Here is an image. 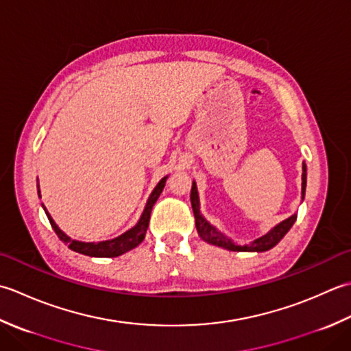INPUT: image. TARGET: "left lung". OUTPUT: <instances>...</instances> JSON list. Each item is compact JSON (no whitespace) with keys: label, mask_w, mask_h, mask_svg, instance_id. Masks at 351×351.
<instances>
[{"label":"left lung","mask_w":351,"mask_h":351,"mask_svg":"<svg viewBox=\"0 0 351 351\" xmlns=\"http://www.w3.org/2000/svg\"><path fill=\"white\" fill-rule=\"evenodd\" d=\"M302 198H304V192H306V165L303 163V174H302ZM191 204H192V210H194V217H195V227L197 232L199 234V238L203 241L209 242L212 245L217 247H223L226 250H230V252H268V250L277 245L278 242L282 241L283 236L289 232V228L294 226L297 215H292L288 219L278 223L276 227L271 228V230L257 238L248 244H238V242H233L230 238H227L226 234L218 232L215 227H213L210 223H207L206 218L199 213V198H198V191H197V183L192 182V189H191Z\"/></svg>","instance_id":"8db88e82"}]
</instances>
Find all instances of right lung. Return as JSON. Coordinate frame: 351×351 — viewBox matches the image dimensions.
Returning <instances> with one entry per match:
<instances>
[{
    "label": "right lung",
    "instance_id": "add662e5",
    "mask_svg": "<svg viewBox=\"0 0 351 351\" xmlns=\"http://www.w3.org/2000/svg\"><path fill=\"white\" fill-rule=\"evenodd\" d=\"M167 177H163L162 180L157 183V186L154 188V191L152 192V195H149L148 202L145 204V209L142 212V215L138 221V224L134 227H132L130 230H127L125 233H123L118 238H113L109 241H101V242H82V241H75V239H71L69 236H66L63 233L57 224L54 223V219L51 218V215L47 212L45 206L42 204L44 207V210L47 213V217L49 219V224H51L53 230L56 232V234L59 236L60 241L65 242V244L73 250V252H77L80 254H86V256H90V257H117L124 254L127 252H130L134 247H138L142 241L145 238V233H147V228L149 224V215H152V209L154 203L157 202V198L162 194L163 188H165V183H167ZM38 194L40 198V191H39V184H38Z\"/></svg>",
    "mask_w": 351,
    "mask_h": 351
}]
</instances>
